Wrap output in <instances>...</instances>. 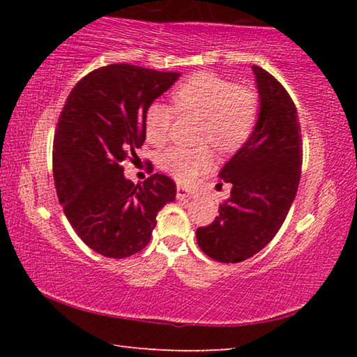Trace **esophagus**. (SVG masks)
I'll return each mask as SVG.
<instances>
[{
	"label": "esophagus",
	"mask_w": 357,
	"mask_h": 357,
	"mask_svg": "<svg viewBox=\"0 0 357 357\" xmlns=\"http://www.w3.org/2000/svg\"><path fill=\"white\" fill-rule=\"evenodd\" d=\"M176 197L179 198V200H184V198L192 197V192H190L189 189H187V187H184V185H178Z\"/></svg>",
	"instance_id": "obj_1"
}]
</instances>
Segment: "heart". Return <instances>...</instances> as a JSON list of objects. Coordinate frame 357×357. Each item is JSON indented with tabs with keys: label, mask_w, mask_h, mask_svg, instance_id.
I'll return each instance as SVG.
<instances>
[{
	"label": "heart",
	"mask_w": 357,
	"mask_h": 357,
	"mask_svg": "<svg viewBox=\"0 0 357 357\" xmlns=\"http://www.w3.org/2000/svg\"><path fill=\"white\" fill-rule=\"evenodd\" d=\"M173 104L183 113L204 118L202 140H209L223 153H233L249 140L258 116L257 94L249 88L213 74H197L178 84L172 94ZM174 110L162 102H153L144 113V134L149 143L164 144L170 135ZM214 155L208 146H174L160 157V167L179 181L189 183L209 170Z\"/></svg>",
	"instance_id": "heart-1"
}]
</instances>
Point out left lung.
Returning a JSON list of instances; mask_svg holds the SVG:
<instances>
[{
    "label": "left lung",
    "instance_id": "obj_1",
    "mask_svg": "<svg viewBox=\"0 0 357 357\" xmlns=\"http://www.w3.org/2000/svg\"><path fill=\"white\" fill-rule=\"evenodd\" d=\"M258 118L253 132L219 172L231 184L219 215L197 228L200 249L215 261L239 263L268 245L279 231L298 192L302 142L298 110L287 89L253 66Z\"/></svg>",
    "mask_w": 357,
    "mask_h": 357
}]
</instances>
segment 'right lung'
Returning a JSON list of instances; mask_svg holds the SVG:
<instances>
[{"mask_svg": "<svg viewBox=\"0 0 357 357\" xmlns=\"http://www.w3.org/2000/svg\"><path fill=\"white\" fill-rule=\"evenodd\" d=\"M179 72L110 64L78 82L59 114L53 178L59 204L89 249L128 258L148 245L157 213L176 197V184L155 173L143 184L124 176L123 162L146 140L144 113Z\"/></svg>", "mask_w": 357, "mask_h": 357, "instance_id": "right-lung-1", "label": "right lung"}]
</instances>
